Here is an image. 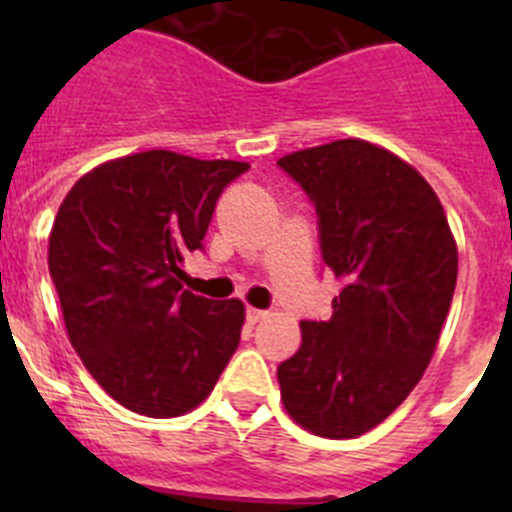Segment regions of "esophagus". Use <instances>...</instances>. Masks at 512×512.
Wrapping results in <instances>:
<instances>
[{
  "mask_svg": "<svg viewBox=\"0 0 512 512\" xmlns=\"http://www.w3.org/2000/svg\"><path fill=\"white\" fill-rule=\"evenodd\" d=\"M266 315H269V312H266V310H256V307H246V320H248V323H251V325L261 323V320H264Z\"/></svg>",
  "mask_w": 512,
  "mask_h": 512,
  "instance_id": "1",
  "label": "esophagus"
}]
</instances>
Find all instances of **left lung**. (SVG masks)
<instances>
[{
    "label": "left lung",
    "instance_id": "left-lung-1",
    "mask_svg": "<svg viewBox=\"0 0 512 512\" xmlns=\"http://www.w3.org/2000/svg\"><path fill=\"white\" fill-rule=\"evenodd\" d=\"M318 212L323 264L343 279L328 320H302L277 369L284 408L325 438H356L413 392L454 300V235L436 192L395 153L333 140L279 158Z\"/></svg>",
    "mask_w": 512,
    "mask_h": 512
}]
</instances>
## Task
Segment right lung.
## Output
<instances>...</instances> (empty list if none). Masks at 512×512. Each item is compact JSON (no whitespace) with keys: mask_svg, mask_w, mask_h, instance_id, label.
Masks as SVG:
<instances>
[{"mask_svg":"<svg viewBox=\"0 0 512 512\" xmlns=\"http://www.w3.org/2000/svg\"><path fill=\"white\" fill-rule=\"evenodd\" d=\"M241 161L146 151L97 166L66 194L48 269L71 346L104 392L148 418H176L212 392L241 341L243 302L182 287Z\"/></svg>","mask_w":512,"mask_h":512,"instance_id":"add662e5","label":"right lung"}]
</instances>
